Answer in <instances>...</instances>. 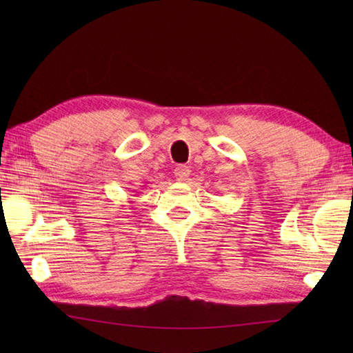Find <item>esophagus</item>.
Wrapping results in <instances>:
<instances>
[{
    "instance_id": "esophagus-1",
    "label": "esophagus",
    "mask_w": 353,
    "mask_h": 353,
    "mask_svg": "<svg viewBox=\"0 0 353 353\" xmlns=\"http://www.w3.org/2000/svg\"><path fill=\"white\" fill-rule=\"evenodd\" d=\"M190 174H191V170H190V167H186V165H177L174 170V177L179 182L186 181V179L190 177Z\"/></svg>"
}]
</instances>
